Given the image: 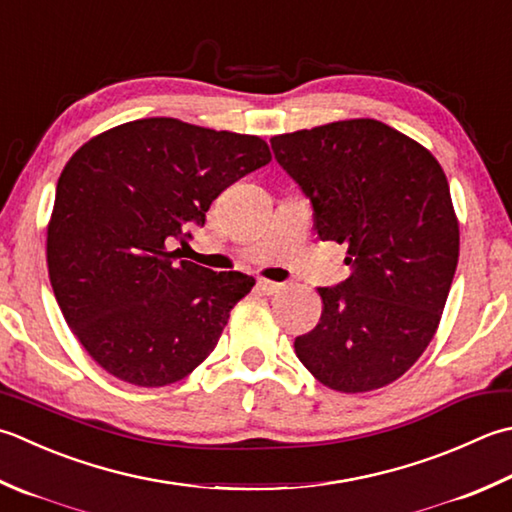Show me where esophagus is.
<instances>
[{
	"mask_svg": "<svg viewBox=\"0 0 512 512\" xmlns=\"http://www.w3.org/2000/svg\"><path fill=\"white\" fill-rule=\"evenodd\" d=\"M257 286L264 295H277V293H282V290H284V284L273 282V279H259Z\"/></svg>",
	"mask_w": 512,
	"mask_h": 512,
	"instance_id": "1",
	"label": "esophagus"
}]
</instances>
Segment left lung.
<instances>
[{"instance_id": "left-lung-1", "label": "left lung", "mask_w": 512, "mask_h": 512, "mask_svg": "<svg viewBox=\"0 0 512 512\" xmlns=\"http://www.w3.org/2000/svg\"><path fill=\"white\" fill-rule=\"evenodd\" d=\"M302 186L319 239L348 246L350 275L317 288L322 317L295 339L310 375L339 393L384 388L413 366L442 319L459 259L444 168L377 119H344L270 137Z\"/></svg>"}]
</instances>
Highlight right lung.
Wrapping results in <instances>:
<instances>
[{"label": "right lung", "mask_w": 512, "mask_h": 512, "mask_svg": "<svg viewBox=\"0 0 512 512\" xmlns=\"http://www.w3.org/2000/svg\"><path fill=\"white\" fill-rule=\"evenodd\" d=\"M273 155L262 137L148 117L88 139L57 182L46 228L50 286L66 324L106 373L175 384L213 353L255 279L179 259L168 244Z\"/></svg>", "instance_id": "obj_1"}]
</instances>
